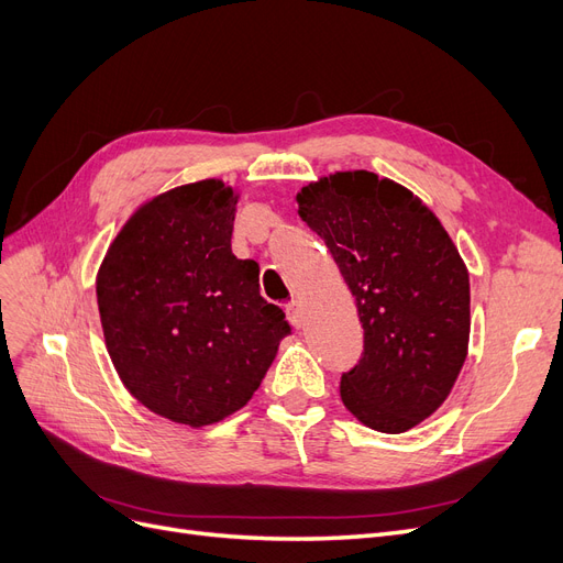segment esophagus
Segmentation results:
<instances>
[{
	"mask_svg": "<svg viewBox=\"0 0 563 563\" xmlns=\"http://www.w3.org/2000/svg\"><path fill=\"white\" fill-rule=\"evenodd\" d=\"M285 313H287V320L292 322L297 329H301L306 324V316H303V308L297 299H292L289 303H285Z\"/></svg>",
	"mask_w": 563,
	"mask_h": 563,
	"instance_id": "1",
	"label": "esophagus"
}]
</instances>
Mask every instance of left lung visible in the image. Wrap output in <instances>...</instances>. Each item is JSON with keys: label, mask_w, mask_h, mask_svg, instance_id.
Returning <instances> with one entry per match:
<instances>
[{"label": "left lung", "mask_w": 563, "mask_h": 563, "mask_svg": "<svg viewBox=\"0 0 563 563\" xmlns=\"http://www.w3.org/2000/svg\"><path fill=\"white\" fill-rule=\"evenodd\" d=\"M297 201L364 327L362 360L341 376V399L371 429L408 431L448 399L464 366L468 271L439 218L389 178L339 172L301 187Z\"/></svg>", "instance_id": "left-lung-1"}]
</instances>
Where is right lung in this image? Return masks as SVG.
Masks as SVG:
<instances>
[{
  "mask_svg": "<svg viewBox=\"0 0 563 563\" xmlns=\"http://www.w3.org/2000/svg\"><path fill=\"white\" fill-rule=\"evenodd\" d=\"M236 195L222 180L164 192L120 229L97 274L109 355L134 399L206 427L243 408L292 334L232 253Z\"/></svg>",
  "mask_w": 563,
  "mask_h": 563,
  "instance_id": "obj_1",
  "label": "right lung"
}]
</instances>
